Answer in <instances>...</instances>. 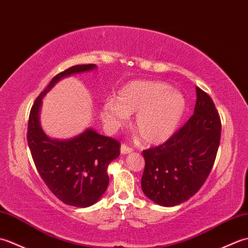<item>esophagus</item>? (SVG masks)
I'll return each instance as SVG.
<instances>
[{"label": "esophagus", "mask_w": 248, "mask_h": 248, "mask_svg": "<svg viewBox=\"0 0 248 248\" xmlns=\"http://www.w3.org/2000/svg\"><path fill=\"white\" fill-rule=\"evenodd\" d=\"M120 152H121V154H123V155H128V154H132L133 149L130 148V147H128L127 145L123 144V145L120 146Z\"/></svg>", "instance_id": "34e87169"}]
</instances>
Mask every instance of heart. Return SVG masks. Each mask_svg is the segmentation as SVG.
Segmentation results:
<instances>
[{"label":"heart","mask_w":248,"mask_h":248,"mask_svg":"<svg viewBox=\"0 0 248 248\" xmlns=\"http://www.w3.org/2000/svg\"><path fill=\"white\" fill-rule=\"evenodd\" d=\"M186 101L181 92L159 81H133L120 89L116 100H108L100 116L112 132L124 127L135 115L134 125L148 144L170 139L186 113Z\"/></svg>","instance_id":"obj_1"}]
</instances>
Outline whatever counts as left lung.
Segmentation results:
<instances>
[{
	"label": "left lung",
	"mask_w": 248,
	"mask_h": 248,
	"mask_svg": "<svg viewBox=\"0 0 248 248\" xmlns=\"http://www.w3.org/2000/svg\"><path fill=\"white\" fill-rule=\"evenodd\" d=\"M194 114L161 146L143 151L141 189L155 203L178 205L196 194L214 164L220 140L219 115L207 93L196 87Z\"/></svg>",
	"instance_id": "1"
}]
</instances>
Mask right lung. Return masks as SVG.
Listing matches in <instances>:
<instances>
[{
    "instance_id": "obj_1",
    "label": "right lung",
    "mask_w": 248,
    "mask_h": 248,
    "mask_svg": "<svg viewBox=\"0 0 248 248\" xmlns=\"http://www.w3.org/2000/svg\"><path fill=\"white\" fill-rule=\"evenodd\" d=\"M96 68L77 65L59 73L35 100L29 117L28 144L37 170L57 198L77 208L94 204L107 191L108 166L119 156L120 144L92 128L68 140L51 139L41 128L39 114L44 97L61 80Z\"/></svg>"
}]
</instances>
